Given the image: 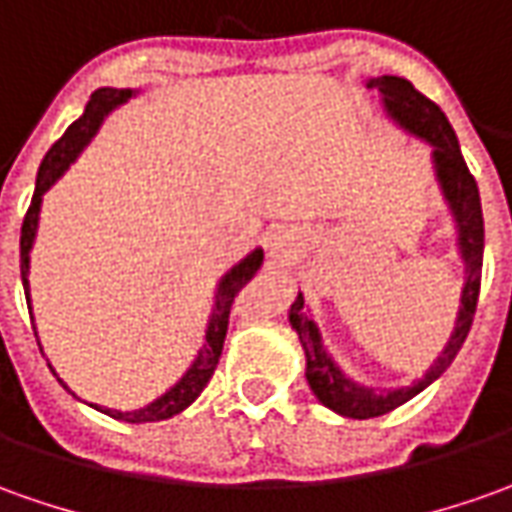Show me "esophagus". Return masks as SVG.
<instances>
[{
  "label": "esophagus",
  "instance_id": "34e87169",
  "mask_svg": "<svg viewBox=\"0 0 512 512\" xmlns=\"http://www.w3.org/2000/svg\"><path fill=\"white\" fill-rule=\"evenodd\" d=\"M285 246H288V243H285L283 238H274V243H271V249H274V252H280V255L285 252Z\"/></svg>",
  "mask_w": 512,
  "mask_h": 512
}]
</instances>
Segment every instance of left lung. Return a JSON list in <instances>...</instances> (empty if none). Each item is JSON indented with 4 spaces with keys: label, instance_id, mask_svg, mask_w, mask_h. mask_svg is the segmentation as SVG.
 <instances>
[{
    "label": "left lung",
    "instance_id": "obj_1",
    "mask_svg": "<svg viewBox=\"0 0 512 512\" xmlns=\"http://www.w3.org/2000/svg\"><path fill=\"white\" fill-rule=\"evenodd\" d=\"M370 89H378L384 95L387 111L417 137L429 139L434 145V165H437V176L443 184L451 210L457 215V227H460V249L465 257V291H462V308L457 316V328L451 333V342L446 344L443 356L434 361L426 378H420L417 384L406 389H395V392H378V389L358 387L353 381H347L342 370L328 358L319 342V330L305 314V300L302 294L291 305V325L300 333L302 350L308 358V384L314 389V395L325 403L328 409L339 412L344 417H356V420H367V417L387 415L392 409H398L401 403L415 398L417 392L429 387L434 378L446 373L448 364L460 353L462 342L468 336V330L474 325L476 300H479V285H482V249H485V224H482V204H479V187L471 170L465 165L460 151V142L454 128L446 120V114L440 106L429 100L423 92H417L406 78H395V75H381L367 83Z\"/></svg>",
    "mask_w": 512,
    "mask_h": 512
}]
</instances>
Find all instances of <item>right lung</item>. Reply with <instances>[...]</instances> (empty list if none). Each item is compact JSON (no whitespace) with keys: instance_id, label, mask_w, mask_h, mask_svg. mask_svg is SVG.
I'll return each mask as SVG.
<instances>
[{"instance_id":"add662e5","label":"right lung","mask_w":512,"mask_h":512,"mask_svg":"<svg viewBox=\"0 0 512 512\" xmlns=\"http://www.w3.org/2000/svg\"><path fill=\"white\" fill-rule=\"evenodd\" d=\"M131 92L128 89H97L89 106L83 111V117H78L75 123L69 125L64 131V137L58 139L52 145L41 168H38L36 179V193H33V201L27 207V215H24L22 224V241H19V249H22V283L24 294L30 297L27 291V266H30V246H33V238H36L38 227V207H41V196L50 190V184L61 176L66 170V165L78 156L83 145L92 139V134L97 131V125L103 123V117L109 114L114 106H120L123 100H128ZM263 263V252L255 249L252 255L246 257L243 263H238L235 269L229 271L224 277V283L218 288V300H215V314L210 319V330H207V344L201 347V353L193 361V367L187 370L182 381L176 387L165 392L159 401L148 403L145 409H137V412H111V409H103L106 415L117 417V420H128V423H154V420H168V417L179 415L182 409H187L190 403L196 401L201 395V389L210 384L212 373L218 367V358H221V350H224V339H227L229 328V314H232V305L238 300V294L243 291V285L249 283L255 277V271L260 269ZM30 308V305H27Z\"/></svg>"}]
</instances>
